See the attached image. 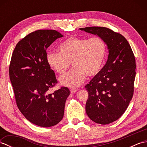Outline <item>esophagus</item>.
I'll return each mask as SVG.
<instances>
[{"instance_id":"34e87169","label":"esophagus","mask_w":147,"mask_h":147,"mask_svg":"<svg viewBox=\"0 0 147 147\" xmlns=\"http://www.w3.org/2000/svg\"><path fill=\"white\" fill-rule=\"evenodd\" d=\"M78 88H70V91L71 93L76 92V91H78Z\"/></svg>"}]
</instances>
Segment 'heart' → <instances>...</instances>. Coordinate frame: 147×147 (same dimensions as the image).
Here are the masks:
<instances>
[{"mask_svg":"<svg viewBox=\"0 0 147 147\" xmlns=\"http://www.w3.org/2000/svg\"><path fill=\"white\" fill-rule=\"evenodd\" d=\"M59 50V52H49L46 55L47 62L61 75L66 73L72 62L73 68L60 79L62 85L69 86L80 85L86 75H97L104 66L107 54V45L99 37L71 36L61 43Z\"/></svg>","mask_w":147,"mask_h":147,"instance_id":"obj_1","label":"heart"}]
</instances>
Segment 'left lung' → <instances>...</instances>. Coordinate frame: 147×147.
<instances>
[{"instance_id": "obj_1", "label": "left lung", "mask_w": 147, "mask_h": 147, "mask_svg": "<svg viewBox=\"0 0 147 147\" xmlns=\"http://www.w3.org/2000/svg\"><path fill=\"white\" fill-rule=\"evenodd\" d=\"M80 29L98 35L108 46L109 54L105 65L85 86L88 93L86 112L96 123H111L124 114L133 96L135 55L125 37L108 28Z\"/></svg>"}]
</instances>
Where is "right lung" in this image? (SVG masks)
I'll use <instances>...</instances> for the list:
<instances>
[{
    "label": "right lung",
    "mask_w": 147,
    "mask_h": 147,
    "mask_svg": "<svg viewBox=\"0 0 147 147\" xmlns=\"http://www.w3.org/2000/svg\"><path fill=\"white\" fill-rule=\"evenodd\" d=\"M63 35L54 30H38L19 42L12 53L9 77L18 109L31 123L42 127L57 124L63 118L67 87L50 93L58 83L47 62L46 50Z\"/></svg>",
    "instance_id": "right-lung-1"
}]
</instances>
